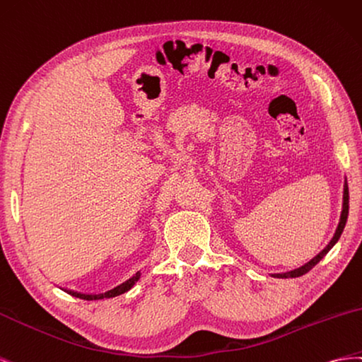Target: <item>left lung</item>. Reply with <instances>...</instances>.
<instances>
[{
    "label": "left lung",
    "mask_w": 362,
    "mask_h": 362,
    "mask_svg": "<svg viewBox=\"0 0 362 362\" xmlns=\"http://www.w3.org/2000/svg\"><path fill=\"white\" fill-rule=\"evenodd\" d=\"M347 215H349V187H347V180L344 182V194H343V211H341V216H339V223H338V227L335 230V235L334 238L330 240V243L325 247V249L320 252L315 257H313L311 261L306 262L305 265L296 268V270L293 272H286V273H279V274H273L274 277H282V279H288V277H298V276H303L306 274L309 270H313V268L323 259V257L327 255V252L332 249V247L337 244V241L339 240V236H341L343 230H344V226H346V221H347Z\"/></svg>",
    "instance_id": "obj_1"
}]
</instances>
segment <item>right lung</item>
<instances>
[{"label": "right lung", "mask_w": 362, "mask_h": 362, "mask_svg": "<svg viewBox=\"0 0 362 362\" xmlns=\"http://www.w3.org/2000/svg\"><path fill=\"white\" fill-rule=\"evenodd\" d=\"M139 277H141V272H138L136 274H133L130 279H127V281L122 282L121 285L112 288V290H109L106 293H100V294H83V293H77V291H72V290H64V291H66L68 294L74 296V297L83 298V300H100V298H110V297H115V296L127 293L130 288L139 281Z\"/></svg>", "instance_id": "add662e5"}]
</instances>
